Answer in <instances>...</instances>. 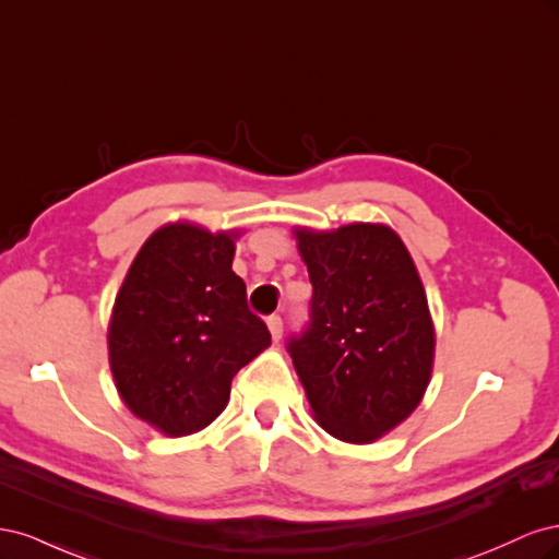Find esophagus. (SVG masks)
Returning <instances> with one entry per match:
<instances>
[{"instance_id": "34e87169", "label": "esophagus", "mask_w": 559, "mask_h": 559, "mask_svg": "<svg viewBox=\"0 0 559 559\" xmlns=\"http://www.w3.org/2000/svg\"><path fill=\"white\" fill-rule=\"evenodd\" d=\"M267 329H270V335H273V341L277 343L282 337V317H277V314L267 317Z\"/></svg>"}]
</instances>
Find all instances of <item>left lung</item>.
<instances>
[{"instance_id": "8db88e82", "label": "left lung", "mask_w": 559, "mask_h": 559, "mask_svg": "<svg viewBox=\"0 0 559 559\" xmlns=\"http://www.w3.org/2000/svg\"><path fill=\"white\" fill-rule=\"evenodd\" d=\"M312 282L310 324L292 335L294 368L319 427L345 443H373L408 417L433 368L425 286L384 224L294 228Z\"/></svg>"}]
</instances>
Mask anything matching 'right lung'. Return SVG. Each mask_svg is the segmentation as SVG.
I'll return each instance as SVG.
<instances>
[{"label":"right lung","instance_id":"1","mask_svg":"<svg viewBox=\"0 0 559 559\" xmlns=\"http://www.w3.org/2000/svg\"><path fill=\"white\" fill-rule=\"evenodd\" d=\"M238 235L167 224L142 245L116 296L107 335L116 389L165 436L212 425L235 373L270 345L233 273Z\"/></svg>","mask_w":559,"mask_h":559}]
</instances>
